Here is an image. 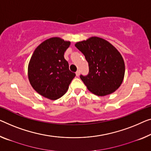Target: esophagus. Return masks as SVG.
Listing matches in <instances>:
<instances>
[{"instance_id": "esophagus-1", "label": "esophagus", "mask_w": 151, "mask_h": 151, "mask_svg": "<svg viewBox=\"0 0 151 151\" xmlns=\"http://www.w3.org/2000/svg\"><path fill=\"white\" fill-rule=\"evenodd\" d=\"M79 75H80V70H77L76 72V76H78Z\"/></svg>"}]
</instances>
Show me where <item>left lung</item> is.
Wrapping results in <instances>:
<instances>
[{"mask_svg":"<svg viewBox=\"0 0 151 151\" xmlns=\"http://www.w3.org/2000/svg\"><path fill=\"white\" fill-rule=\"evenodd\" d=\"M89 64L87 76L80 78L87 89L98 96L112 93L121 86L125 76V63L119 51L109 41L91 37L75 45Z\"/></svg>","mask_w":151,"mask_h":151,"instance_id":"left-lung-1","label":"left lung"}]
</instances>
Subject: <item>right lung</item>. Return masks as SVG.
Masks as SVG:
<instances>
[{
  "label": "right lung",
  "mask_w": 151,
  "mask_h": 151,
  "mask_svg": "<svg viewBox=\"0 0 151 151\" xmlns=\"http://www.w3.org/2000/svg\"><path fill=\"white\" fill-rule=\"evenodd\" d=\"M70 42L52 37L41 42L31 57L28 76L33 89L43 97L55 100L68 91L75 73L69 70L64 54Z\"/></svg>",
  "instance_id": "add662e5"
}]
</instances>
